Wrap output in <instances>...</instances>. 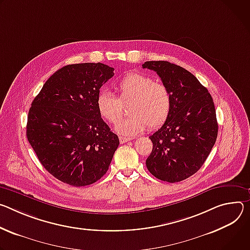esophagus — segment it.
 <instances>
[{
	"label": "esophagus",
	"instance_id": "34e87169",
	"mask_svg": "<svg viewBox=\"0 0 250 250\" xmlns=\"http://www.w3.org/2000/svg\"><path fill=\"white\" fill-rule=\"evenodd\" d=\"M119 141H120L121 144H124V143H126V142H128V141H131V138H127V137H124V136H120V137H119Z\"/></svg>",
	"mask_w": 250,
	"mask_h": 250
}]
</instances>
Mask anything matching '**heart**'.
<instances>
[{"label": "heart", "instance_id": "b5f03b06", "mask_svg": "<svg viewBox=\"0 0 250 250\" xmlns=\"http://www.w3.org/2000/svg\"><path fill=\"white\" fill-rule=\"evenodd\" d=\"M119 98L107 90H101L96 97L99 115L107 122L114 123L120 116L121 102L130 101L128 117L119 120L115 131L122 136H133L160 128L167 121L172 108L169 88L152 77L138 72L126 74L117 85Z\"/></svg>", "mask_w": 250, "mask_h": 250}]
</instances>
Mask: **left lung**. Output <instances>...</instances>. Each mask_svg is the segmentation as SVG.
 Instances as JSON below:
<instances>
[{
  "instance_id": "obj_1",
  "label": "left lung",
  "mask_w": 250,
  "mask_h": 250,
  "mask_svg": "<svg viewBox=\"0 0 250 250\" xmlns=\"http://www.w3.org/2000/svg\"><path fill=\"white\" fill-rule=\"evenodd\" d=\"M142 66L156 71L172 95L167 121L149 137L153 150L147 169L161 181H184L201 169L215 143L218 127L212 97L182 66L164 61Z\"/></svg>"
}]
</instances>
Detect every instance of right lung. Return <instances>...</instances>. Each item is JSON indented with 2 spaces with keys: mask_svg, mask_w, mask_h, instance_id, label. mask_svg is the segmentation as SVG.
Returning a JSON list of instances; mask_svg holds the SVG:
<instances>
[{
  "mask_svg": "<svg viewBox=\"0 0 250 250\" xmlns=\"http://www.w3.org/2000/svg\"><path fill=\"white\" fill-rule=\"evenodd\" d=\"M114 68L69 64L55 71L30 108L26 138L43 168L73 187L103 177L119 146L96 108V97Z\"/></svg>",
  "mask_w": 250,
  "mask_h": 250,
  "instance_id": "add662e5",
  "label": "right lung"
}]
</instances>
